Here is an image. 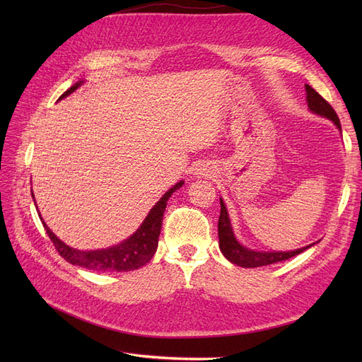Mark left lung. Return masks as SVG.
<instances>
[{
	"label": "left lung",
	"mask_w": 362,
	"mask_h": 362,
	"mask_svg": "<svg viewBox=\"0 0 362 362\" xmlns=\"http://www.w3.org/2000/svg\"><path fill=\"white\" fill-rule=\"evenodd\" d=\"M305 90H306V103H308V108L314 113L319 115L322 117H326L332 120L335 127L341 131V125H339V119L337 113L334 112V108L331 104L317 93L311 86L305 84ZM218 247H221V252L223 257L231 261L233 264H237L240 267H247V269H254V267H261V266H269V264H275V262L288 259L291 257H296L300 252L306 250L308 247L314 246L315 243H311L305 247L300 249H294V250H287V252H276V250H257V249H250L243 246L238 242L234 229L231 225V221H229V214L226 210V205L223 199L221 198V216H218Z\"/></svg>",
	"instance_id": "8db88e82"
}]
</instances>
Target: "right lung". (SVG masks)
Segmentation results:
<instances>
[{"label":"right lung","instance_id":"add662e5","mask_svg":"<svg viewBox=\"0 0 362 362\" xmlns=\"http://www.w3.org/2000/svg\"><path fill=\"white\" fill-rule=\"evenodd\" d=\"M84 83V80L75 83L72 87L64 92L59 101L75 92L78 87ZM184 181H180L170 187L166 193H164L160 201L151 208V211L145 217V221L141 222V225L137 228V231L134 234H131L128 238H125L124 242H120L115 246H110L107 249H95V250H80L68 246L66 243H63L62 240L54 234L48 225L43 222V218L39 217L43 223V228L51 238V242L56 246L59 254L66 259L68 262L74 266H80L83 269H89L95 272H129V270H136L141 266H145L146 262L151 261V258L154 257L157 246H158V237H160V229H161V222H163V214L164 210H166L168 201L170 198V194L177 192L180 187H182ZM33 201L35 199V194L31 193ZM36 205V202H35ZM37 208V206H36Z\"/></svg>","mask_w":362,"mask_h":362}]
</instances>
